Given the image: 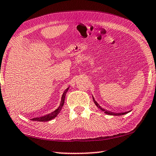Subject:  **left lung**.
I'll list each match as a JSON object with an SVG mask.
<instances>
[{"mask_svg": "<svg viewBox=\"0 0 156 156\" xmlns=\"http://www.w3.org/2000/svg\"><path fill=\"white\" fill-rule=\"evenodd\" d=\"M93 100H94V103L96 104V106L99 108V109L100 110H102V112H105V113H106V114H108V115H124V114H126V113H127L129 112H130V111L129 112H123V113H113V112H108V111L105 110L104 109H102V108L100 106V105L97 103V102L96 101V100H94V97H93Z\"/></svg>", "mask_w": 156, "mask_h": 156, "instance_id": "obj_1", "label": "left lung"}]
</instances>
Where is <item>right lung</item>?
I'll return each mask as SVG.
<instances>
[{
	"instance_id": "add662e5",
	"label": "right lung",
	"mask_w": 156,
	"mask_h": 156,
	"mask_svg": "<svg viewBox=\"0 0 156 156\" xmlns=\"http://www.w3.org/2000/svg\"><path fill=\"white\" fill-rule=\"evenodd\" d=\"M68 89H69V87L66 89L65 91H64V93H63L62 96V98H61V102H60V106L58 107V109H56V110L54 111V112H53L49 113V114L45 115H43V116H41V117L34 118H32V119H31V120H33V121H38V122H46V121L51 120L52 119H54V118H56V116L58 115V113H60V110L62 109V107L63 106V105H64L65 95H66V93H67V92Z\"/></svg>"
}]
</instances>
